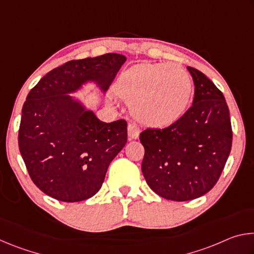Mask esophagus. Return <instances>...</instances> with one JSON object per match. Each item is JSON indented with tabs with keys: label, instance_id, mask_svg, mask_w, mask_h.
<instances>
[{
	"label": "esophagus",
	"instance_id": "1",
	"mask_svg": "<svg viewBox=\"0 0 254 254\" xmlns=\"http://www.w3.org/2000/svg\"><path fill=\"white\" fill-rule=\"evenodd\" d=\"M127 134L130 139H137L140 134V128L135 123H130L127 126Z\"/></svg>",
	"mask_w": 254,
	"mask_h": 254
}]
</instances>
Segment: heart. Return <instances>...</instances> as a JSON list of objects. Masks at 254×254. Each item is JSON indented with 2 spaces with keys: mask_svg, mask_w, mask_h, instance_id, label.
<instances>
[{
  "mask_svg": "<svg viewBox=\"0 0 254 254\" xmlns=\"http://www.w3.org/2000/svg\"><path fill=\"white\" fill-rule=\"evenodd\" d=\"M192 80L176 64H139L120 76L115 92L132 104L135 118L150 127H168L187 111Z\"/></svg>",
  "mask_w": 254,
  "mask_h": 254,
  "instance_id": "1",
  "label": "heart"
}]
</instances>
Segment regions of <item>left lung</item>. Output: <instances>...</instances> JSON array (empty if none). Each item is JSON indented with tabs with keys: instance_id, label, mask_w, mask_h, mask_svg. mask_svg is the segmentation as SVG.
I'll return each mask as SVG.
<instances>
[{
	"instance_id": "1",
	"label": "left lung",
	"mask_w": 254,
	"mask_h": 254,
	"mask_svg": "<svg viewBox=\"0 0 254 254\" xmlns=\"http://www.w3.org/2000/svg\"><path fill=\"white\" fill-rule=\"evenodd\" d=\"M195 85L191 107L170 127L147 128L141 165L145 182L162 198L186 201L217 183L232 148L230 111L224 95L203 72L187 67Z\"/></svg>"
}]
</instances>
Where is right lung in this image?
<instances>
[{"instance_id": "add662e5", "label": "right lung", "mask_w": 254, "mask_h": 254, "mask_svg": "<svg viewBox=\"0 0 254 254\" xmlns=\"http://www.w3.org/2000/svg\"><path fill=\"white\" fill-rule=\"evenodd\" d=\"M126 60L120 54L70 60L28 94L19 149L32 182L45 194L74 203L101 189L110 163L127 143V122L101 121L70 94L88 83L105 93Z\"/></svg>"}]
</instances>
